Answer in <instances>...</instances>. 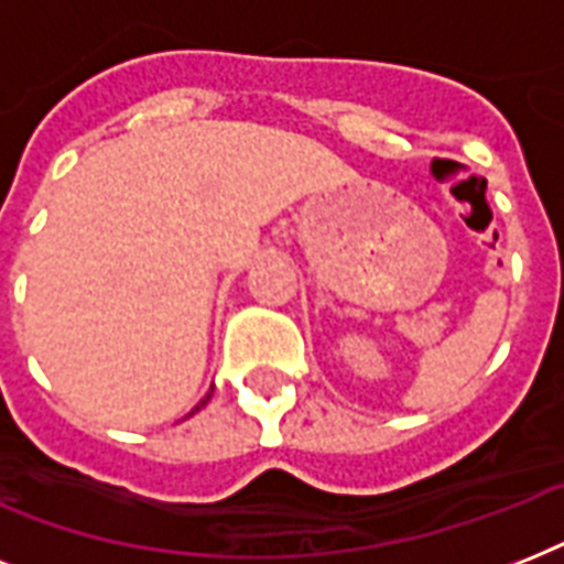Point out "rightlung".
Wrapping results in <instances>:
<instances>
[{
	"label": "right lung",
	"mask_w": 564,
	"mask_h": 564,
	"mask_svg": "<svg viewBox=\"0 0 564 564\" xmlns=\"http://www.w3.org/2000/svg\"><path fill=\"white\" fill-rule=\"evenodd\" d=\"M210 392H213V389H210ZM210 392H207V394H204V398H202V401H198V403H195V410H193V412H189V415H195V412H198V410H202V406H204V403H207V401H210Z\"/></svg>",
	"instance_id": "obj_1"
}]
</instances>
